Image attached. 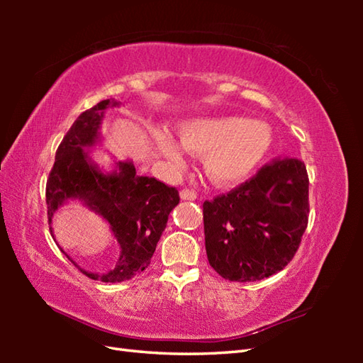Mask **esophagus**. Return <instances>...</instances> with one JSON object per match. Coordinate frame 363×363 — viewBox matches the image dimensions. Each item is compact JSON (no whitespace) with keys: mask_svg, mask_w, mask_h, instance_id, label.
Segmentation results:
<instances>
[{"mask_svg":"<svg viewBox=\"0 0 363 363\" xmlns=\"http://www.w3.org/2000/svg\"><path fill=\"white\" fill-rule=\"evenodd\" d=\"M179 196H181V199H184V201H186V199H189V201H195L196 199V194L190 189H182Z\"/></svg>","mask_w":363,"mask_h":363,"instance_id":"34e87169","label":"esophagus"}]
</instances>
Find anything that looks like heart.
I'll list each match as a JSON object with an SVG mask.
<instances>
[{
  "label": "heart",
  "mask_w": 363,
  "mask_h": 363,
  "mask_svg": "<svg viewBox=\"0 0 363 363\" xmlns=\"http://www.w3.org/2000/svg\"><path fill=\"white\" fill-rule=\"evenodd\" d=\"M179 142L164 129L152 134L160 156L174 165L186 162L187 151L203 157L204 173L218 187L243 182L256 172L273 145V130L267 123L243 117H212L184 121L177 128Z\"/></svg>",
  "instance_id": "heart-1"
}]
</instances>
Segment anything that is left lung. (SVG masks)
<instances>
[{
  "mask_svg": "<svg viewBox=\"0 0 363 363\" xmlns=\"http://www.w3.org/2000/svg\"><path fill=\"white\" fill-rule=\"evenodd\" d=\"M206 252L221 277L260 281L287 267L309 218L304 162L276 159L228 195L203 204Z\"/></svg>",
  "mask_w": 363,
  "mask_h": 363,
  "instance_id": "obj_1",
  "label": "left lung"
}]
</instances>
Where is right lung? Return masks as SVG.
<instances>
[{"mask_svg":"<svg viewBox=\"0 0 363 363\" xmlns=\"http://www.w3.org/2000/svg\"><path fill=\"white\" fill-rule=\"evenodd\" d=\"M117 106L120 103L115 99H104L76 118L59 145L46 182L50 223L59 207L78 199L111 226L120 246V257L111 272L90 273L62 250L81 273L103 282L128 281L148 268L168 215L179 204L174 187L140 176L130 160L115 162L112 172H103L91 159L90 148L101 140L99 128L104 112Z\"/></svg>","mask_w":363,"mask_h":363,"instance_id":"right-lung-1","label":"right lung"}]
</instances>
